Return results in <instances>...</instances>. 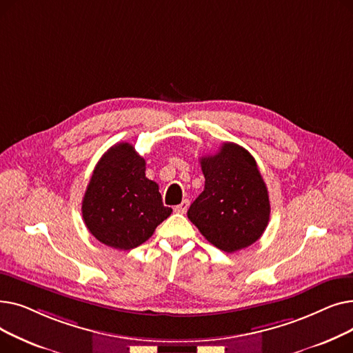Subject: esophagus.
I'll return each instance as SVG.
<instances>
[{
  "instance_id": "esophagus-1",
  "label": "esophagus",
  "mask_w": 353,
  "mask_h": 353,
  "mask_svg": "<svg viewBox=\"0 0 353 353\" xmlns=\"http://www.w3.org/2000/svg\"><path fill=\"white\" fill-rule=\"evenodd\" d=\"M188 209H189V200H183V201L180 203V205L174 206V212H176V213H181V214L186 213Z\"/></svg>"
}]
</instances>
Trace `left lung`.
<instances>
[{
	"instance_id": "obj_1",
	"label": "left lung",
	"mask_w": 353,
	"mask_h": 353,
	"mask_svg": "<svg viewBox=\"0 0 353 353\" xmlns=\"http://www.w3.org/2000/svg\"><path fill=\"white\" fill-rule=\"evenodd\" d=\"M205 190L188 217L217 249L233 253L253 245L268 228L270 201L253 156L234 143L200 159Z\"/></svg>"
}]
</instances>
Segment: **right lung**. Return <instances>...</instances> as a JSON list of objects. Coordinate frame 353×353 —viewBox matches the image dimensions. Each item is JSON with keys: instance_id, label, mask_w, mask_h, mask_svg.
I'll list each match as a JSON object with an SVG mask.
<instances>
[{"instance_id": "obj_1", "label": "right lung", "mask_w": 353, "mask_h": 353, "mask_svg": "<svg viewBox=\"0 0 353 353\" xmlns=\"http://www.w3.org/2000/svg\"><path fill=\"white\" fill-rule=\"evenodd\" d=\"M159 184L145 177V160L128 143H117L96 164L81 213L90 233L105 246L130 250L150 239L172 214Z\"/></svg>"}]
</instances>
